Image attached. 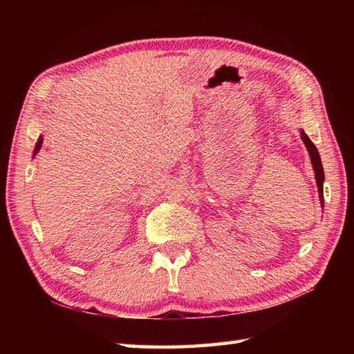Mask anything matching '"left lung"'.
Here are the masks:
<instances>
[{
  "label": "left lung",
  "instance_id": "1",
  "mask_svg": "<svg viewBox=\"0 0 354 354\" xmlns=\"http://www.w3.org/2000/svg\"><path fill=\"white\" fill-rule=\"evenodd\" d=\"M301 138L303 142L307 147V151L310 153V159H312V165H313V169H315V177H316V183H317V190H319V199H320V203H322L324 207V167H322V162H320V156H319V152L316 146L313 145V142L310 140L308 136L301 131Z\"/></svg>",
  "mask_w": 354,
  "mask_h": 354
}]
</instances>
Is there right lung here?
I'll return each mask as SVG.
<instances>
[{
  "label": "right lung",
  "mask_w": 354,
  "mask_h": 354,
  "mask_svg": "<svg viewBox=\"0 0 354 354\" xmlns=\"http://www.w3.org/2000/svg\"><path fill=\"white\" fill-rule=\"evenodd\" d=\"M41 146H42V137L39 136V138H38V142H37V146H35V151H34V155H37V153L39 152V149H41Z\"/></svg>",
  "instance_id": "add662e5"
}]
</instances>
